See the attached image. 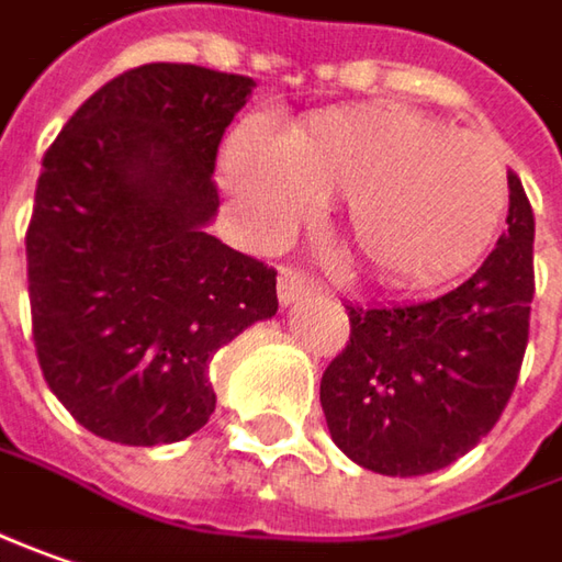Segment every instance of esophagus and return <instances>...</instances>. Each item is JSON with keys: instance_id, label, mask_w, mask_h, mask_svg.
I'll list each match as a JSON object with an SVG mask.
<instances>
[{"instance_id": "obj_1", "label": "esophagus", "mask_w": 562, "mask_h": 562, "mask_svg": "<svg viewBox=\"0 0 562 562\" xmlns=\"http://www.w3.org/2000/svg\"><path fill=\"white\" fill-rule=\"evenodd\" d=\"M277 292H280L282 305H295L299 299H305L314 292V280L305 277L299 267H282L280 282H277Z\"/></svg>"}]
</instances>
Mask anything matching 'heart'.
<instances>
[{"label": "heart", "mask_w": 562, "mask_h": 562, "mask_svg": "<svg viewBox=\"0 0 562 562\" xmlns=\"http://www.w3.org/2000/svg\"><path fill=\"white\" fill-rule=\"evenodd\" d=\"M220 166L251 238L282 241L314 201H339L355 257L403 289L472 267L509 204L506 166L484 137L405 106L317 112L282 140L245 122Z\"/></svg>", "instance_id": "b5f03b06"}]
</instances>
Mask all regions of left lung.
Listing matches in <instances>:
<instances>
[{
	"mask_svg": "<svg viewBox=\"0 0 562 562\" xmlns=\"http://www.w3.org/2000/svg\"><path fill=\"white\" fill-rule=\"evenodd\" d=\"M509 233L430 302L349 311V342L321 378L333 443L380 475L447 469L497 425L522 371L535 299V213L509 172Z\"/></svg>",
	"mask_w": 562,
	"mask_h": 562,
	"instance_id": "obj_1",
	"label": "left lung"
}]
</instances>
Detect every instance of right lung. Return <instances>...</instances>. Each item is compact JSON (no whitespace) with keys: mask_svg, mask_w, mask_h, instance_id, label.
Returning <instances> with one entry per match:
<instances>
[{"mask_svg":"<svg viewBox=\"0 0 562 562\" xmlns=\"http://www.w3.org/2000/svg\"><path fill=\"white\" fill-rule=\"evenodd\" d=\"M255 81L150 61L81 103L27 226L40 371L90 434L157 447L207 425L220 346L277 314V270L204 233L216 150Z\"/></svg>","mask_w":562,"mask_h":562,"instance_id":"add662e5","label":"right lung"}]
</instances>
